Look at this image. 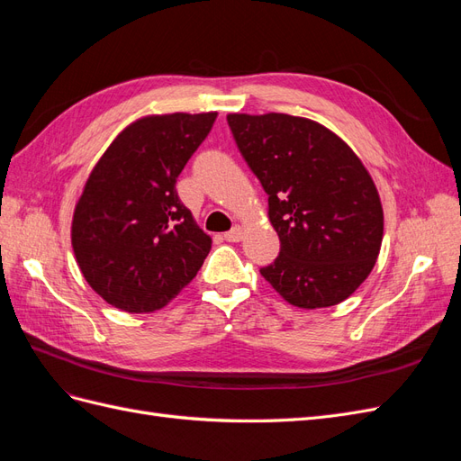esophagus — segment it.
<instances>
[{"instance_id":"obj_1","label":"esophagus","mask_w":461,"mask_h":461,"mask_svg":"<svg viewBox=\"0 0 461 461\" xmlns=\"http://www.w3.org/2000/svg\"><path fill=\"white\" fill-rule=\"evenodd\" d=\"M242 236H244L242 227L234 225L229 232H225V240H227V242H240V240H242Z\"/></svg>"}]
</instances>
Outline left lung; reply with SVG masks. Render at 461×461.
Listing matches in <instances>:
<instances>
[{"label":"left lung","mask_w":461,"mask_h":461,"mask_svg":"<svg viewBox=\"0 0 461 461\" xmlns=\"http://www.w3.org/2000/svg\"><path fill=\"white\" fill-rule=\"evenodd\" d=\"M227 121L267 192L281 240L278 258L259 273L296 308L344 302L369 276L383 242V205L364 163L312 119L230 113Z\"/></svg>","instance_id":"8db88e82"}]
</instances>
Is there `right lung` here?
Listing matches in <instances>:
<instances>
[{
  "instance_id": "add662e5",
  "label": "right lung",
  "mask_w": 461,
  "mask_h": 461,
  "mask_svg": "<svg viewBox=\"0 0 461 461\" xmlns=\"http://www.w3.org/2000/svg\"><path fill=\"white\" fill-rule=\"evenodd\" d=\"M215 119V111L142 117L95 163L71 242L86 283L107 303L129 313L161 310L200 271L212 239L175 185Z\"/></svg>"
}]
</instances>
